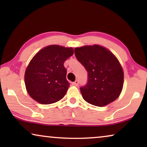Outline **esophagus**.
Listing matches in <instances>:
<instances>
[{
	"label": "esophagus",
	"mask_w": 147,
	"mask_h": 147,
	"mask_svg": "<svg viewBox=\"0 0 147 147\" xmlns=\"http://www.w3.org/2000/svg\"><path fill=\"white\" fill-rule=\"evenodd\" d=\"M78 84H79V82H78V80H76L75 82L72 83V85L74 86H78Z\"/></svg>",
	"instance_id": "obj_1"
}]
</instances>
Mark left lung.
<instances>
[{"label": "left lung", "mask_w": 147, "mask_h": 147, "mask_svg": "<svg viewBox=\"0 0 147 147\" xmlns=\"http://www.w3.org/2000/svg\"><path fill=\"white\" fill-rule=\"evenodd\" d=\"M74 51L88 71L87 84L80 88L84 100L102 107L117 99L123 88L124 72L114 54L98 45L76 47Z\"/></svg>", "instance_id": "8db88e82"}]
</instances>
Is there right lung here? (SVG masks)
Returning <instances> with one entry per match:
<instances>
[{
    "mask_svg": "<svg viewBox=\"0 0 147 147\" xmlns=\"http://www.w3.org/2000/svg\"><path fill=\"white\" fill-rule=\"evenodd\" d=\"M74 54L71 47L52 45L40 50L26 69L25 83L29 96L42 104L57 102L65 95L69 83L63 63Z\"/></svg>",
    "mask_w": 147,
    "mask_h": 147,
    "instance_id": "right-lung-1",
    "label": "right lung"
}]
</instances>
